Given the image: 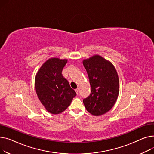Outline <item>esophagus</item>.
I'll return each instance as SVG.
<instances>
[{
  "instance_id": "34e87169",
  "label": "esophagus",
  "mask_w": 154,
  "mask_h": 154,
  "mask_svg": "<svg viewBox=\"0 0 154 154\" xmlns=\"http://www.w3.org/2000/svg\"><path fill=\"white\" fill-rule=\"evenodd\" d=\"M75 91H76V94H78V91H79V89H78V88H77V89H75Z\"/></svg>"
}]
</instances>
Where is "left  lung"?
I'll return each instance as SVG.
<instances>
[{
    "label": "left lung",
    "instance_id": "left-lung-1",
    "mask_svg": "<svg viewBox=\"0 0 154 154\" xmlns=\"http://www.w3.org/2000/svg\"><path fill=\"white\" fill-rule=\"evenodd\" d=\"M91 85V94L83 101L86 110L94 116L109 111L115 104L119 91L118 75L112 63L99 55L84 60Z\"/></svg>",
    "mask_w": 154,
    "mask_h": 154
}]
</instances>
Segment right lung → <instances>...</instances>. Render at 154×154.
<instances>
[{
	"mask_svg": "<svg viewBox=\"0 0 154 154\" xmlns=\"http://www.w3.org/2000/svg\"><path fill=\"white\" fill-rule=\"evenodd\" d=\"M67 60L52 58L41 66L35 77V89L40 102L51 114L64 111L76 93L62 75Z\"/></svg>",
	"mask_w": 154,
	"mask_h": 154,
	"instance_id": "add662e5",
	"label": "right lung"
}]
</instances>
